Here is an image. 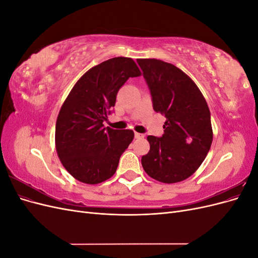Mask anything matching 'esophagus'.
<instances>
[{"instance_id":"obj_1","label":"esophagus","mask_w":258,"mask_h":258,"mask_svg":"<svg viewBox=\"0 0 258 258\" xmlns=\"http://www.w3.org/2000/svg\"><path fill=\"white\" fill-rule=\"evenodd\" d=\"M135 138H136V139H142V138H144V136H143L142 134H138V132H136V134H135Z\"/></svg>"}]
</instances>
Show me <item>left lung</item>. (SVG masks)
<instances>
[{
  "label": "left lung",
  "instance_id": "1",
  "mask_svg": "<svg viewBox=\"0 0 258 258\" xmlns=\"http://www.w3.org/2000/svg\"><path fill=\"white\" fill-rule=\"evenodd\" d=\"M150 88L154 111L165 115L161 138L148 136L150 152L142 166L151 177L172 184L192 175L204 162L213 140L205 97L182 70L157 59H138Z\"/></svg>",
  "mask_w": 258,
  "mask_h": 258
}]
</instances>
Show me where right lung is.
<instances>
[{
    "instance_id": "right-lung-1",
    "label": "right lung",
    "mask_w": 258,
    "mask_h": 258,
    "mask_svg": "<svg viewBox=\"0 0 258 258\" xmlns=\"http://www.w3.org/2000/svg\"><path fill=\"white\" fill-rule=\"evenodd\" d=\"M140 75L131 58L116 57L88 70L70 91L58 115L54 140L61 163L77 181L98 184L116 172L135 132L105 128L103 121L121 86Z\"/></svg>"
}]
</instances>
